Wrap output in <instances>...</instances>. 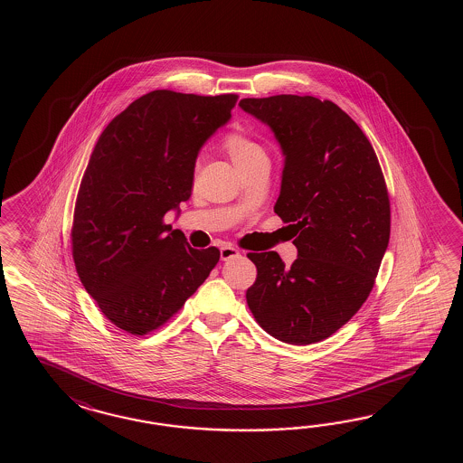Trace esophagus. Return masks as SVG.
Returning a JSON list of instances; mask_svg holds the SVG:
<instances>
[{
  "instance_id": "obj_1",
  "label": "esophagus",
  "mask_w": 463,
  "mask_h": 463,
  "mask_svg": "<svg viewBox=\"0 0 463 463\" xmlns=\"http://www.w3.org/2000/svg\"><path fill=\"white\" fill-rule=\"evenodd\" d=\"M238 255H240V251H238V248H235V246L225 245L222 246V250H220V256H222L223 261H228V260L236 258Z\"/></svg>"
}]
</instances>
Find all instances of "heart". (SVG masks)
<instances>
[{"label": "heart", "instance_id": "b5f03b06", "mask_svg": "<svg viewBox=\"0 0 463 463\" xmlns=\"http://www.w3.org/2000/svg\"><path fill=\"white\" fill-rule=\"evenodd\" d=\"M222 147L240 174H245L246 170L268 162L265 147L241 130H235L225 136Z\"/></svg>", "mask_w": 463, "mask_h": 463}]
</instances>
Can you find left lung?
<instances>
[{"mask_svg": "<svg viewBox=\"0 0 463 463\" xmlns=\"http://www.w3.org/2000/svg\"><path fill=\"white\" fill-rule=\"evenodd\" d=\"M240 106L273 128L286 156L275 213L293 228L298 258L248 253L256 279L246 303L288 345L319 343L373 291L391 236L384 174L364 132L343 109L313 96L246 98Z\"/></svg>", "mask_w": 463, "mask_h": 463, "instance_id": "1", "label": "left lung"}]
</instances>
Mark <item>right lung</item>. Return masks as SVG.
Returning <instances> with one entry per match:
<instances>
[{"instance_id": "obj_1", "label": "right lung", "mask_w": 463, "mask_h": 463, "mask_svg": "<svg viewBox=\"0 0 463 463\" xmlns=\"http://www.w3.org/2000/svg\"><path fill=\"white\" fill-rule=\"evenodd\" d=\"M236 94L152 90L102 130L79 185L71 228L80 283L128 335L168 323L207 279L220 250H195L164 222L187 202L198 150L235 108Z\"/></svg>"}]
</instances>
